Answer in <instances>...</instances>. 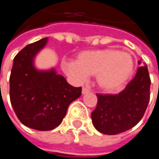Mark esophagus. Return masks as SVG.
<instances>
[{
    "label": "esophagus",
    "mask_w": 159,
    "mask_h": 159,
    "mask_svg": "<svg viewBox=\"0 0 159 159\" xmlns=\"http://www.w3.org/2000/svg\"><path fill=\"white\" fill-rule=\"evenodd\" d=\"M89 91H90V89H89L87 86H84L83 89H82V94H86V93H88Z\"/></svg>",
    "instance_id": "34e87169"
}]
</instances>
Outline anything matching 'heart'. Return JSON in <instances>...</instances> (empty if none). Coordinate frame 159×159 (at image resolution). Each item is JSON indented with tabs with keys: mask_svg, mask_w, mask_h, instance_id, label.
I'll return each mask as SVG.
<instances>
[{
	"mask_svg": "<svg viewBox=\"0 0 159 159\" xmlns=\"http://www.w3.org/2000/svg\"><path fill=\"white\" fill-rule=\"evenodd\" d=\"M63 71L75 80L83 82L88 75H96L98 85L109 92L120 89L132 76L134 60L131 53L115 48L84 50L76 61H62Z\"/></svg>",
	"mask_w": 159,
	"mask_h": 159,
	"instance_id": "heart-1",
	"label": "heart"
}]
</instances>
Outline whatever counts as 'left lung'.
<instances>
[{"label": "left lung", "mask_w": 159, "mask_h": 159, "mask_svg": "<svg viewBox=\"0 0 159 159\" xmlns=\"http://www.w3.org/2000/svg\"><path fill=\"white\" fill-rule=\"evenodd\" d=\"M141 64V61H138ZM151 80L146 65L119 94H97L98 104L91 113L95 128L104 134H118L134 127L143 118L150 99Z\"/></svg>", "instance_id": "1"}]
</instances>
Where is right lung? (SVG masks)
Instances as JSON below:
<instances>
[{
    "label": "right lung",
    "mask_w": 159,
    "mask_h": 159,
    "mask_svg": "<svg viewBox=\"0 0 159 159\" xmlns=\"http://www.w3.org/2000/svg\"><path fill=\"white\" fill-rule=\"evenodd\" d=\"M48 38L31 43L14 59L10 75V100L19 120L38 131H50L61 124L69 105L82 94L57 75L54 69L39 71L34 67L36 54Z\"/></svg>",
    "instance_id": "add662e5"
}]
</instances>
